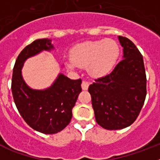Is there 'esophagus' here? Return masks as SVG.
Instances as JSON below:
<instances>
[{"instance_id":"obj_1","label":"esophagus","mask_w":160,"mask_h":160,"mask_svg":"<svg viewBox=\"0 0 160 160\" xmlns=\"http://www.w3.org/2000/svg\"><path fill=\"white\" fill-rule=\"evenodd\" d=\"M88 87H89V83L87 82V81H82V90H87V89H88Z\"/></svg>"}]
</instances>
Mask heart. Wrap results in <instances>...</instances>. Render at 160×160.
Masks as SVG:
<instances>
[{"label":"heart","instance_id":"obj_1","mask_svg":"<svg viewBox=\"0 0 160 160\" xmlns=\"http://www.w3.org/2000/svg\"><path fill=\"white\" fill-rule=\"evenodd\" d=\"M119 55V48L112 39L87 42L76 46L71 52L72 63L68 66L87 67L93 77H101L111 71Z\"/></svg>","mask_w":160,"mask_h":160}]
</instances>
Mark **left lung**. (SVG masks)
I'll return each mask as SVG.
<instances>
[{"instance_id": "1", "label": "left lung", "mask_w": 160, "mask_h": 160, "mask_svg": "<svg viewBox=\"0 0 160 160\" xmlns=\"http://www.w3.org/2000/svg\"><path fill=\"white\" fill-rule=\"evenodd\" d=\"M123 59L108 75L94 80L89 87L98 124L107 130L128 128L140 113L147 95L143 58L135 45L118 36Z\"/></svg>"}]
</instances>
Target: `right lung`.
I'll use <instances>...</instances> for the list:
<instances>
[{"label": "right lung", "instance_id": "1", "mask_svg": "<svg viewBox=\"0 0 160 160\" xmlns=\"http://www.w3.org/2000/svg\"><path fill=\"white\" fill-rule=\"evenodd\" d=\"M49 39H38L25 46L18 55L12 77L14 102L25 122L32 129L43 134H55L70 123L72 109L82 91V79L71 80L59 74L49 88L30 89L22 78V68L28 58L53 46Z\"/></svg>", "mask_w": 160, "mask_h": 160}]
</instances>
